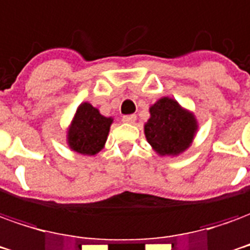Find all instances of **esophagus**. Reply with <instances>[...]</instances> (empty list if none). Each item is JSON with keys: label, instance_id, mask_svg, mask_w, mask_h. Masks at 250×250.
<instances>
[{"label": "esophagus", "instance_id": "esophagus-1", "mask_svg": "<svg viewBox=\"0 0 250 250\" xmlns=\"http://www.w3.org/2000/svg\"><path fill=\"white\" fill-rule=\"evenodd\" d=\"M123 122L125 123H135V120H137V116L135 115H125L123 116Z\"/></svg>", "mask_w": 250, "mask_h": 250}]
</instances>
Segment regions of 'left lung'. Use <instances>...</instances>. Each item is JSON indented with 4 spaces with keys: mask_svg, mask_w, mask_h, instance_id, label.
<instances>
[{
    "mask_svg": "<svg viewBox=\"0 0 250 250\" xmlns=\"http://www.w3.org/2000/svg\"><path fill=\"white\" fill-rule=\"evenodd\" d=\"M198 131L195 115L179 103L162 97L150 107V119L145 123V135L160 155H179L191 146Z\"/></svg>",
    "mask_w": 250,
    "mask_h": 250,
    "instance_id": "8db88e82",
    "label": "left lung"
}]
</instances>
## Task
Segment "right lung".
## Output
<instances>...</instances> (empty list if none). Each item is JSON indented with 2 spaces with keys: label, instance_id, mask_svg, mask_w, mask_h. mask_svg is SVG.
<instances>
[{
  "label": "right lung",
  "instance_id": "1",
  "mask_svg": "<svg viewBox=\"0 0 250 250\" xmlns=\"http://www.w3.org/2000/svg\"><path fill=\"white\" fill-rule=\"evenodd\" d=\"M112 118H105L89 103L77 108L67 131V145L73 151L83 155H95L107 142Z\"/></svg>",
  "mask_w": 250,
  "mask_h": 250
}]
</instances>
